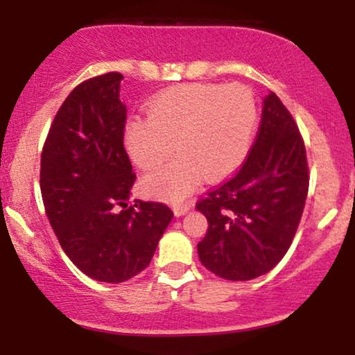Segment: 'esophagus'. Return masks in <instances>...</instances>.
<instances>
[{
	"mask_svg": "<svg viewBox=\"0 0 355 355\" xmlns=\"http://www.w3.org/2000/svg\"><path fill=\"white\" fill-rule=\"evenodd\" d=\"M191 207H193V203H183V205H175L173 207V211L177 217H182V215H185L187 211H189Z\"/></svg>",
	"mask_w": 355,
	"mask_h": 355,
	"instance_id": "esophagus-1",
	"label": "esophagus"
}]
</instances>
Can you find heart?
<instances>
[{"mask_svg":"<svg viewBox=\"0 0 355 355\" xmlns=\"http://www.w3.org/2000/svg\"><path fill=\"white\" fill-rule=\"evenodd\" d=\"M150 118L125 125V146L141 168H152L173 148L180 153L144 177V189L180 202L202 185L218 180L245 160L257 128V103L242 85L191 83L162 93L150 103Z\"/></svg>","mask_w":355,"mask_h":355,"instance_id":"1","label":"heart"}]
</instances>
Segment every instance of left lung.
<instances>
[{
  "label": "left lung",
  "mask_w": 355,
  "mask_h": 355,
  "mask_svg": "<svg viewBox=\"0 0 355 355\" xmlns=\"http://www.w3.org/2000/svg\"><path fill=\"white\" fill-rule=\"evenodd\" d=\"M309 191L305 145L279 96L263 98L255 144L240 170L197 210L209 220L198 259L227 280H252L287 254Z\"/></svg>",
  "instance_id": "1"
}]
</instances>
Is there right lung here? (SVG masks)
Segmentation results:
<instances>
[{"label":"right lung","mask_w":355,"mask_h":355,"mask_svg":"<svg viewBox=\"0 0 355 355\" xmlns=\"http://www.w3.org/2000/svg\"><path fill=\"white\" fill-rule=\"evenodd\" d=\"M121 73L80 83L53 120L42 153L40 187L64 254L98 282L120 284L148 267L173 211L130 203L135 173L123 146Z\"/></svg>","instance_id":"obj_1"}]
</instances>
